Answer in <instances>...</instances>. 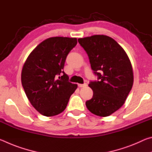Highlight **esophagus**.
I'll list each match as a JSON object with an SVG mask.
<instances>
[{
	"label": "esophagus",
	"instance_id": "esophagus-1",
	"mask_svg": "<svg viewBox=\"0 0 152 152\" xmlns=\"http://www.w3.org/2000/svg\"><path fill=\"white\" fill-rule=\"evenodd\" d=\"M87 86L86 83H84V84H78V86L80 87V88H82V87H86Z\"/></svg>",
	"mask_w": 152,
	"mask_h": 152
}]
</instances>
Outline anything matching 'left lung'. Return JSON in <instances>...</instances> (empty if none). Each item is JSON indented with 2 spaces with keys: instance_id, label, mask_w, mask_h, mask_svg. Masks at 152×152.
Returning <instances> with one entry per match:
<instances>
[{
  "instance_id": "obj_1",
  "label": "left lung",
  "mask_w": 152,
  "mask_h": 152,
  "mask_svg": "<svg viewBox=\"0 0 152 152\" xmlns=\"http://www.w3.org/2000/svg\"><path fill=\"white\" fill-rule=\"evenodd\" d=\"M78 41L97 76L88 84L93 96L86 102L87 109L97 116H109L123 106L132 90V64L121 46L109 36L95 35Z\"/></svg>"
}]
</instances>
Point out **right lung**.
<instances>
[{"label":"right lung","instance_id":"right-lung-1","mask_svg":"<svg viewBox=\"0 0 152 152\" xmlns=\"http://www.w3.org/2000/svg\"><path fill=\"white\" fill-rule=\"evenodd\" d=\"M76 44V38H48L32 51L25 61L22 86L31 104L44 116L63 112L77 88L63 70L67 56Z\"/></svg>","mask_w":152,"mask_h":152}]
</instances>
